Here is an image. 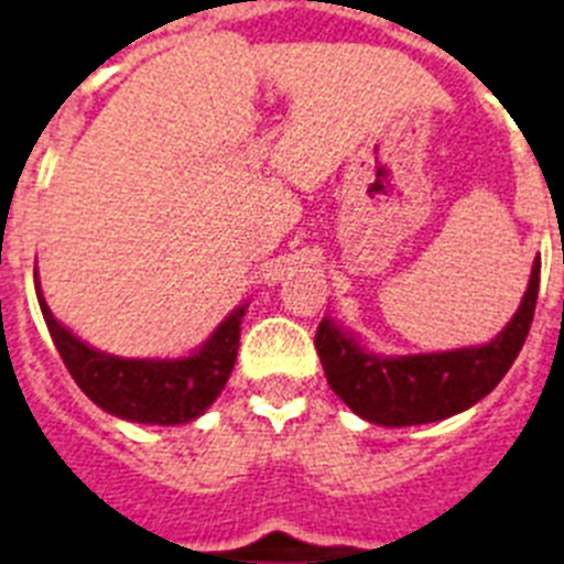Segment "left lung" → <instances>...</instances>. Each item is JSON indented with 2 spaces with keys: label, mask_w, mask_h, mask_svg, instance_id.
<instances>
[{
  "label": "left lung",
  "mask_w": 564,
  "mask_h": 564,
  "mask_svg": "<svg viewBox=\"0 0 564 564\" xmlns=\"http://www.w3.org/2000/svg\"><path fill=\"white\" fill-rule=\"evenodd\" d=\"M540 293V259L517 316L486 347L381 358L364 352L330 318L318 325L316 350L330 390L356 415L381 426H417L475 406L502 381L525 344Z\"/></svg>",
  "instance_id": "obj_1"
}]
</instances>
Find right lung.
I'll return each instance as SVG.
<instances>
[{
    "mask_svg": "<svg viewBox=\"0 0 564 564\" xmlns=\"http://www.w3.org/2000/svg\"><path fill=\"white\" fill-rule=\"evenodd\" d=\"M36 296L69 376L89 401L123 421L174 426L200 417L217 401L237 361L239 322L246 307L234 311L194 356L177 361H138L107 356L78 341L53 318L39 291V279Z\"/></svg>",
    "mask_w": 564,
    "mask_h": 564,
    "instance_id": "right-lung-1",
    "label": "right lung"
}]
</instances>
